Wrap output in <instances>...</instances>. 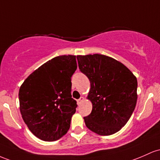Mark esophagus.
Here are the masks:
<instances>
[{
  "mask_svg": "<svg viewBox=\"0 0 160 160\" xmlns=\"http://www.w3.org/2000/svg\"><path fill=\"white\" fill-rule=\"evenodd\" d=\"M84 100H85V98H84L83 97H81L79 99L77 100V103H78V105H80V104L84 101Z\"/></svg>",
  "mask_w": 160,
  "mask_h": 160,
  "instance_id": "esophagus-1",
  "label": "esophagus"
}]
</instances>
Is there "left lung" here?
I'll list each match as a JSON object with an SVG mask.
<instances>
[{"label": "left lung", "mask_w": 160, "mask_h": 160, "mask_svg": "<svg viewBox=\"0 0 160 160\" xmlns=\"http://www.w3.org/2000/svg\"><path fill=\"white\" fill-rule=\"evenodd\" d=\"M77 60L91 83L87 98L92 103V111L84 117L85 125L99 135L116 133L135 108L137 78L123 63L106 55H78Z\"/></svg>", "instance_id": "1"}]
</instances>
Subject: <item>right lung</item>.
<instances>
[{"label": "right lung", "instance_id": "add662e5", "mask_svg": "<svg viewBox=\"0 0 160 160\" xmlns=\"http://www.w3.org/2000/svg\"><path fill=\"white\" fill-rule=\"evenodd\" d=\"M74 55H62L38 68L20 86L19 109L31 132L44 141L67 133L77 107L72 98L71 77L77 69Z\"/></svg>", "mask_w": 160, "mask_h": 160}]
</instances>
